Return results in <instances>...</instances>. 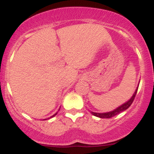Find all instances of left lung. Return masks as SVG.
Returning a JSON list of instances; mask_svg holds the SVG:
<instances>
[{
    "mask_svg": "<svg viewBox=\"0 0 154 154\" xmlns=\"http://www.w3.org/2000/svg\"><path fill=\"white\" fill-rule=\"evenodd\" d=\"M138 87H137V89H136L135 92L133 93V96L130 98L127 102L124 103L123 104H122L121 106H118L117 108H116L115 109L112 110V111H110V112H90L92 114L95 116H97V117L99 118H103V119H108V118H112L115 116L118 115L119 113L122 112L123 111H125L126 109H127L129 107L131 106V104L133 103V100H134V98H135L136 95H137V90H138Z\"/></svg>",
    "mask_w": 154,
    "mask_h": 154,
    "instance_id": "obj_1",
    "label": "left lung"
}]
</instances>
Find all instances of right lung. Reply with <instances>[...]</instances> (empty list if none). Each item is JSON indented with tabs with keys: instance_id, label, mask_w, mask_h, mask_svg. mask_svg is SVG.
I'll use <instances>...</instances> for the list:
<instances>
[{
	"instance_id": "obj_1",
	"label": "right lung",
	"mask_w": 154,
	"mask_h": 154,
	"mask_svg": "<svg viewBox=\"0 0 154 154\" xmlns=\"http://www.w3.org/2000/svg\"><path fill=\"white\" fill-rule=\"evenodd\" d=\"M58 110H59V109H58ZM57 112H56V113H55V114H54V115H53L52 116H51V117H50V118H52V117H54V116H55L56 115V114H57ZM48 119H49V118H48ZM44 120H45V119H44Z\"/></svg>"
}]
</instances>
